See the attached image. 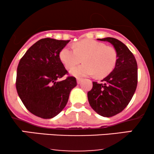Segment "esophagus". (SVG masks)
Here are the masks:
<instances>
[{
    "label": "esophagus",
    "mask_w": 154,
    "mask_h": 154,
    "mask_svg": "<svg viewBox=\"0 0 154 154\" xmlns=\"http://www.w3.org/2000/svg\"><path fill=\"white\" fill-rule=\"evenodd\" d=\"M82 79H81V78H77V84H80V83L82 82Z\"/></svg>",
    "instance_id": "34e87169"
}]
</instances>
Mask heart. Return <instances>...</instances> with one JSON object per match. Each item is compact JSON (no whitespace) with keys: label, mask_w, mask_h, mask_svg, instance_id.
Returning <instances> with one entry per match:
<instances>
[{"label":"heart","mask_w":154,"mask_h":154,"mask_svg":"<svg viewBox=\"0 0 154 154\" xmlns=\"http://www.w3.org/2000/svg\"><path fill=\"white\" fill-rule=\"evenodd\" d=\"M59 58L67 69L83 60L84 63L70 71L75 77H88L93 75L104 77L110 74L115 66L117 54L114 48L106 46L100 42L83 40L75 43V48L69 45L60 51Z\"/></svg>","instance_id":"b5f03b06"}]
</instances>
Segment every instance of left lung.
<instances>
[{"label":"left lung","mask_w":154,"mask_h":154,"mask_svg":"<svg viewBox=\"0 0 154 154\" xmlns=\"http://www.w3.org/2000/svg\"><path fill=\"white\" fill-rule=\"evenodd\" d=\"M110 43L116 51L117 60L103 83L93 82L88 93L92 109L97 114L110 117L125 109L135 93L137 84V65L135 56L123 43L114 38L98 39Z\"/></svg>","instance_id":"1"}]
</instances>
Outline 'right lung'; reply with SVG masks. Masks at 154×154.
Wrapping results in <instances>:
<instances>
[{
    "label": "right lung",
    "instance_id": "1",
    "mask_svg": "<svg viewBox=\"0 0 154 154\" xmlns=\"http://www.w3.org/2000/svg\"><path fill=\"white\" fill-rule=\"evenodd\" d=\"M69 40L43 38L26 51L17 67L16 87L27 110L51 119L66 106L70 92L77 85L76 78L68 77L59 58L60 51Z\"/></svg>",
    "mask_w": 154,
    "mask_h": 154
}]
</instances>
